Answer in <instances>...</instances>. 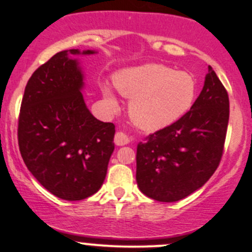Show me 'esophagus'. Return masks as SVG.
<instances>
[{
	"label": "esophagus",
	"mask_w": 252,
	"mask_h": 252,
	"mask_svg": "<svg viewBox=\"0 0 252 252\" xmlns=\"http://www.w3.org/2000/svg\"><path fill=\"white\" fill-rule=\"evenodd\" d=\"M129 142H130V139L124 131H117L116 135H114V144L118 145V146H123Z\"/></svg>",
	"instance_id": "34e87169"
}]
</instances>
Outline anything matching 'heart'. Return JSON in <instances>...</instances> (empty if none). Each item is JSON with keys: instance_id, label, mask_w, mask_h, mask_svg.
Segmentation results:
<instances>
[{"instance_id": "heart-1", "label": "heart", "mask_w": 252, "mask_h": 252, "mask_svg": "<svg viewBox=\"0 0 252 252\" xmlns=\"http://www.w3.org/2000/svg\"><path fill=\"white\" fill-rule=\"evenodd\" d=\"M114 85L122 96L130 100L129 116L133 123L149 131L166 128L182 118L191 108L196 95L191 75L154 63L118 73ZM102 94L108 107L118 110L113 91L105 85Z\"/></svg>"}]
</instances>
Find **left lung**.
I'll list each match as a JSON object with an SVG mask.
<instances>
[{
  "instance_id": "1",
  "label": "left lung",
  "mask_w": 252,
  "mask_h": 252,
  "mask_svg": "<svg viewBox=\"0 0 252 252\" xmlns=\"http://www.w3.org/2000/svg\"><path fill=\"white\" fill-rule=\"evenodd\" d=\"M228 121V93L208 67L204 88L190 111L138 145L136 183L142 194L174 202L200 189L220 166Z\"/></svg>"
}]
</instances>
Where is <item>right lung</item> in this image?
<instances>
[{
	"instance_id": "obj_1",
	"label": "right lung",
	"mask_w": 252,
	"mask_h": 252,
	"mask_svg": "<svg viewBox=\"0 0 252 252\" xmlns=\"http://www.w3.org/2000/svg\"><path fill=\"white\" fill-rule=\"evenodd\" d=\"M68 55L80 51L56 53L30 77L18 119V144L28 169L45 189L79 201L102 185L116 129L88 110L80 93L83 73Z\"/></svg>"
}]
</instances>
